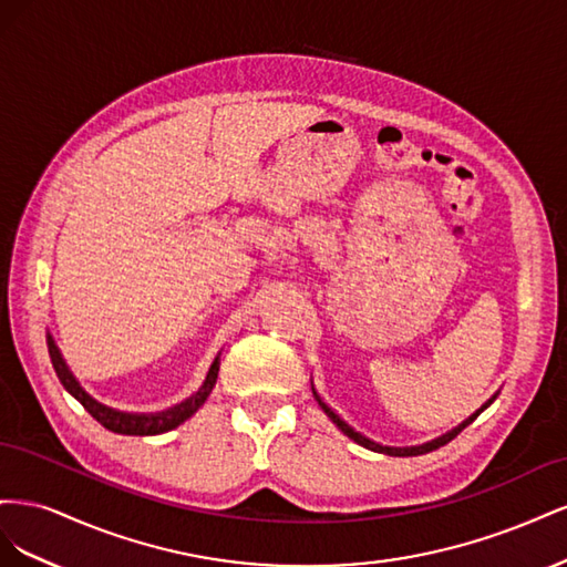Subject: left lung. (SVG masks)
Segmentation results:
<instances>
[{
  "label": "left lung",
  "instance_id": "8db88e82",
  "mask_svg": "<svg viewBox=\"0 0 567 567\" xmlns=\"http://www.w3.org/2000/svg\"><path fill=\"white\" fill-rule=\"evenodd\" d=\"M312 392H315V398H317V402H319V406L323 409V414L326 416H329L333 423H336V427H338V431L342 433V435H348L350 440H354L357 444H362V447H367V450H371V452H379V454H388V456H421V454H427V452H433V450H440V447H444V444H447V442H452L461 431H463V427H466L468 423H473L480 414H483V411L496 400V394H499V392H494L492 394V398L483 404V406H480L477 411H475V414H471L466 421H461L456 427H452V431H447V433H444V435H440V437H435V440H431V442H423V444H414V447H390V444H381V442H373L371 437H367V435H362V433H359V431H354V427L348 423V421H342L338 414H336V411L329 406V404H326L323 400H321V394L317 392V388H315V383H312Z\"/></svg>",
  "mask_w": 567,
  "mask_h": 567
}]
</instances>
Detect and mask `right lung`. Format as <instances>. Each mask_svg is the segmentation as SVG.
Masks as SVG:
<instances>
[{
    "mask_svg": "<svg viewBox=\"0 0 567 567\" xmlns=\"http://www.w3.org/2000/svg\"><path fill=\"white\" fill-rule=\"evenodd\" d=\"M47 348H49V357H51V364H54V371L59 375L61 385L73 394V398L90 411V414L104 425L109 427L111 433H120V435H161L173 431V427L182 425L186 419H192L196 411L205 404L208 400V394L213 392L215 383H217V371H219V354L213 359V364L208 369V375H205L203 385L192 394V398H186L184 402L163 409V411H151V414H134V411H120L113 409L109 404H101L99 400H94L92 394L80 385V381L75 379V373L71 371V367L65 364V359L56 346V340L51 333H47Z\"/></svg>",
    "mask_w": 567,
    "mask_h": 567,
    "instance_id": "1",
    "label": "right lung"
}]
</instances>
